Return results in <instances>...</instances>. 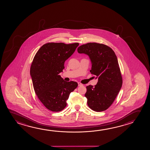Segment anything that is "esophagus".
<instances>
[{
	"label": "esophagus",
	"mask_w": 150,
	"mask_h": 150,
	"mask_svg": "<svg viewBox=\"0 0 150 150\" xmlns=\"http://www.w3.org/2000/svg\"><path fill=\"white\" fill-rule=\"evenodd\" d=\"M78 86H82L83 84H81V83H80V82H78Z\"/></svg>",
	"instance_id": "obj_1"
}]
</instances>
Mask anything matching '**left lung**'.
Returning a JSON list of instances; mask_svg holds the SVG:
<instances>
[{"label": "left lung", "instance_id": "left-lung-1", "mask_svg": "<svg viewBox=\"0 0 150 150\" xmlns=\"http://www.w3.org/2000/svg\"><path fill=\"white\" fill-rule=\"evenodd\" d=\"M79 54L88 55L92 64L91 73L97 84L86 86L88 105L95 112L108 109L122 86V80L116 55L111 48L102 44L88 43L78 48Z\"/></svg>", "mask_w": 150, "mask_h": 150}]
</instances>
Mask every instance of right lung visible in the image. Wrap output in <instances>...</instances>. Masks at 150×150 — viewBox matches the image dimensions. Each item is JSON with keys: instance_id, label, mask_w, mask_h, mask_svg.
<instances>
[{"instance_id": "right-lung-1", "label": "right lung", "mask_w": 150, "mask_h": 150, "mask_svg": "<svg viewBox=\"0 0 150 150\" xmlns=\"http://www.w3.org/2000/svg\"><path fill=\"white\" fill-rule=\"evenodd\" d=\"M78 43L43 45L34 57L30 75L38 99L48 110L60 112L67 106L69 95L78 86L76 82H66L59 74L64 62L75 52Z\"/></svg>"}]
</instances>
